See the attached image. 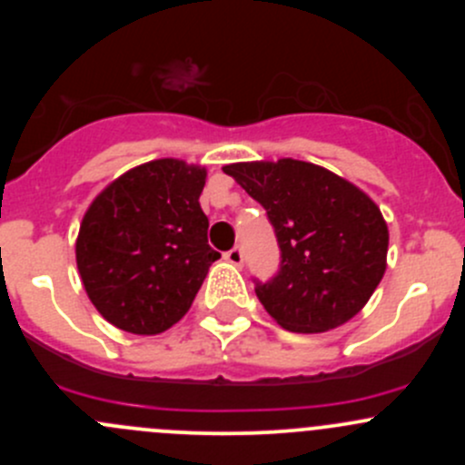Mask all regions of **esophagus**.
Returning a JSON list of instances; mask_svg holds the SVG:
<instances>
[{
  "label": "esophagus",
  "mask_w": 465,
  "mask_h": 465,
  "mask_svg": "<svg viewBox=\"0 0 465 465\" xmlns=\"http://www.w3.org/2000/svg\"><path fill=\"white\" fill-rule=\"evenodd\" d=\"M224 261L232 262V265L241 267L242 265V250L241 247H232L229 252H224Z\"/></svg>",
  "instance_id": "esophagus-1"
}]
</instances>
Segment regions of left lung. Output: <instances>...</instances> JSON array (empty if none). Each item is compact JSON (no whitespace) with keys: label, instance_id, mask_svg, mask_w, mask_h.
Listing matches in <instances>:
<instances>
[{"label":"left lung","instance_id":"1","mask_svg":"<svg viewBox=\"0 0 465 465\" xmlns=\"http://www.w3.org/2000/svg\"><path fill=\"white\" fill-rule=\"evenodd\" d=\"M267 211L281 265L256 297L285 331L323 332L353 320L387 270L389 232L378 204L311 162H241L223 168Z\"/></svg>","mask_w":465,"mask_h":465}]
</instances>
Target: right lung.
Wrapping results in <instances>:
<instances>
[{
	"label": "right lung",
	"mask_w": 465,
	"mask_h": 465,
	"mask_svg": "<svg viewBox=\"0 0 465 465\" xmlns=\"http://www.w3.org/2000/svg\"><path fill=\"white\" fill-rule=\"evenodd\" d=\"M206 168L154 159L130 168L83 215L76 265L89 302L134 335L168 331L189 312L211 262L200 206Z\"/></svg>",
	"instance_id": "obj_1"
}]
</instances>
